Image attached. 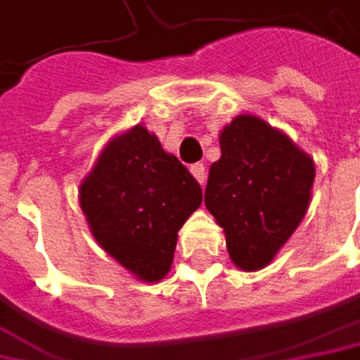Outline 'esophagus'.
I'll return each instance as SVG.
<instances>
[{"label": "esophagus", "mask_w": 360, "mask_h": 360, "mask_svg": "<svg viewBox=\"0 0 360 360\" xmlns=\"http://www.w3.org/2000/svg\"><path fill=\"white\" fill-rule=\"evenodd\" d=\"M189 171H191V175L198 179V183H200V185H204V181H206V167H204L202 162H195V165H191V169H189Z\"/></svg>", "instance_id": "obj_1"}]
</instances>
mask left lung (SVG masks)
Masks as SVG:
<instances>
[{
    "mask_svg": "<svg viewBox=\"0 0 360 360\" xmlns=\"http://www.w3.org/2000/svg\"><path fill=\"white\" fill-rule=\"evenodd\" d=\"M313 179V158L264 119L239 115L220 131L204 202L237 268L255 272L276 257L307 214Z\"/></svg>",
    "mask_w": 360,
    "mask_h": 360,
    "instance_id": "obj_1",
    "label": "left lung"
}]
</instances>
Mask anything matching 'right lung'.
Listing matches in <instances>:
<instances>
[{
    "mask_svg": "<svg viewBox=\"0 0 360 360\" xmlns=\"http://www.w3.org/2000/svg\"><path fill=\"white\" fill-rule=\"evenodd\" d=\"M200 204V183L144 125L115 136L80 185L92 237L144 282L167 276L177 233Z\"/></svg>",
    "mask_w": 360,
    "mask_h": 360,
    "instance_id": "add662e5",
    "label": "right lung"
}]
</instances>
